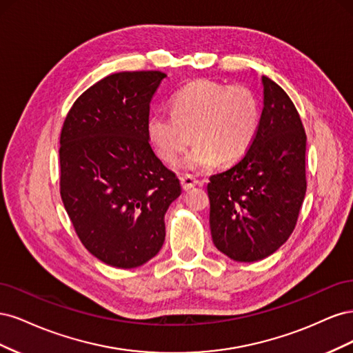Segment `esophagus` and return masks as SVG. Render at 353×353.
<instances>
[{
    "instance_id": "obj_1",
    "label": "esophagus",
    "mask_w": 353,
    "mask_h": 353,
    "mask_svg": "<svg viewBox=\"0 0 353 353\" xmlns=\"http://www.w3.org/2000/svg\"><path fill=\"white\" fill-rule=\"evenodd\" d=\"M179 181H181V185H183L184 191H188V190H191V188L196 187L199 184V181L194 176H191V175L179 176Z\"/></svg>"
}]
</instances>
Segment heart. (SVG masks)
Returning <instances> with one entry per match:
<instances>
[{
	"instance_id": "heart-1",
	"label": "heart",
	"mask_w": 353,
	"mask_h": 353,
	"mask_svg": "<svg viewBox=\"0 0 353 353\" xmlns=\"http://www.w3.org/2000/svg\"><path fill=\"white\" fill-rule=\"evenodd\" d=\"M170 109L172 114L148 117V141L170 163L184 153L193 135L196 145L179 163L193 172L240 162L258 137L262 119L259 99L250 88L206 79L181 88L170 100Z\"/></svg>"
}]
</instances>
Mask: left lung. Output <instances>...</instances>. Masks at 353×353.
<instances>
[{
	"label": "left lung",
	"instance_id": "8db88e82",
	"mask_svg": "<svg viewBox=\"0 0 353 353\" xmlns=\"http://www.w3.org/2000/svg\"><path fill=\"white\" fill-rule=\"evenodd\" d=\"M258 137L240 162L210 176V232L216 249L237 262L279 250L293 232L306 193V134L293 101L262 77Z\"/></svg>",
	"mask_w": 353,
	"mask_h": 353
}]
</instances>
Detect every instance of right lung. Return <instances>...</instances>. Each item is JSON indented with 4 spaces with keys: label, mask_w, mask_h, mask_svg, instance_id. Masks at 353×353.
Wrapping results in <instances>:
<instances>
[{
    "label": "right lung",
    "mask_w": 353,
    "mask_h": 353,
    "mask_svg": "<svg viewBox=\"0 0 353 353\" xmlns=\"http://www.w3.org/2000/svg\"><path fill=\"white\" fill-rule=\"evenodd\" d=\"M166 74L121 72L73 103L60 135V194L79 240L116 268H137L162 249L165 213L179 179L148 143L150 101Z\"/></svg>",
    "instance_id": "1"
}]
</instances>
